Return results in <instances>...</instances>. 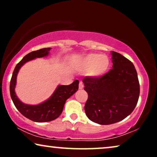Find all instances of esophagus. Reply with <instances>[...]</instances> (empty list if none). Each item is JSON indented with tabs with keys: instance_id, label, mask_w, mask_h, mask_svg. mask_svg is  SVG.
Wrapping results in <instances>:
<instances>
[{
	"instance_id": "34e87169",
	"label": "esophagus",
	"mask_w": 157,
	"mask_h": 157,
	"mask_svg": "<svg viewBox=\"0 0 157 157\" xmlns=\"http://www.w3.org/2000/svg\"><path fill=\"white\" fill-rule=\"evenodd\" d=\"M78 88H79V89H83V83L81 82L79 83V85H78Z\"/></svg>"
}]
</instances>
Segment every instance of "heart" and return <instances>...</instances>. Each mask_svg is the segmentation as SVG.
Returning <instances> with one entry per match:
<instances>
[{
    "label": "heart",
    "mask_w": 157,
    "mask_h": 157,
    "mask_svg": "<svg viewBox=\"0 0 157 157\" xmlns=\"http://www.w3.org/2000/svg\"><path fill=\"white\" fill-rule=\"evenodd\" d=\"M110 66L111 61L109 56L95 53L85 56L81 61V68L86 70L88 76L94 78L104 76L108 72Z\"/></svg>",
    "instance_id": "heart-1"
}]
</instances>
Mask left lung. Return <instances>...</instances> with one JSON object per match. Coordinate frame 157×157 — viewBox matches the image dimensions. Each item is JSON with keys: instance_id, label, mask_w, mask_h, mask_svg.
Returning <instances> with one entry per match:
<instances>
[{"instance_id": "obj_1", "label": "left lung", "mask_w": 157, "mask_h": 157, "mask_svg": "<svg viewBox=\"0 0 157 157\" xmlns=\"http://www.w3.org/2000/svg\"><path fill=\"white\" fill-rule=\"evenodd\" d=\"M113 68L98 78L85 77L88 93L85 113L101 125L115 124L130 115L139 97V83L134 64L115 51H111Z\"/></svg>"}]
</instances>
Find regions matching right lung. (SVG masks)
<instances>
[{
	"mask_svg": "<svg viewBox=\"0 0 157 157\" xmlns=\"http://www.w3.org/2000/svg\"><path fill=\"white\" fill-rule=\"evenodd\" d=\"M51 49V48L39 49L25 55L16 66L10 79V94L15 106L21 114L35 122H47L57 119L63 111L66 100L78 89L79 81L78 80H75L70 85H59L48 99L36 105L24 104L17 96L15 89L17 76L21 68L30 61L48 56Z\"/></svg>",
	"mask_w": 157,
	"mask_h": 157,
	"instance_id": "obj_1",
	"label": "right lung"
}]
</instances>
